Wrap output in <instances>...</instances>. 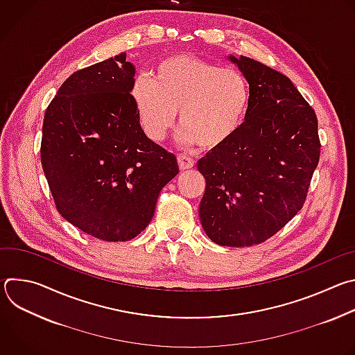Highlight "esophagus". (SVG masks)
Segmentation results:
<instances>
[{
  "label": "esophagus",
  "mask_w": 355,
  "mask_h": 355,
  "mask_svg": "<svg viewBox=\"0 0 355 355\" xmlns=\"http://www.w3.org/2000/svg\"><path fill=\"white\" fill-rule=\"evenodd\" d=\"M178 166H180V170L184 171V170H189L195 166L193 160L187 157V156H178Z\"/></svg>",
  "instance_id": "obj_1"
}]
</instances>
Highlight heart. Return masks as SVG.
<instances>
[{
    "label": "heart",
    "instance_id": "b5f03b06",
    "mask_svg": "<svg viewBox=\"0 0 355 355\" xmlns=\"http://www.w3.org/2000/svg\"><path fill=\"white\" fill-rule=\"evenodd\" d=\"M132 98L150 139L163 140L180 111V141L215 150L239 132L250 91L236 69L191 55H174L157 63L153 78H136Z\"/></svg>",
    "mask_w": 355,
    "mask_h": 355
}]
</instances>
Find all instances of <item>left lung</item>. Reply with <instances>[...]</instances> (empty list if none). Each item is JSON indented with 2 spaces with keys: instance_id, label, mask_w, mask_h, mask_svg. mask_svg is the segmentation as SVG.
I'll list each match as a JSON object with an SVG mask.
<instances>
[{
  "instance_id": "obj_1",
  "label": "left lung",
  "mask_w": 355,
  "mask_h": 355,
  "mask_svg": "<svg viewBox=\"0 0 355 355\" xmlns=\"http://www.w3.org/2000/svg\"><path fill=\"white\" fill-rule=\"evenodd\" d=\"M250 87L245 122L198 160L199 220L219 245L266 241L303 207L320 157L318 118L292 81L245 56H227Z\"/></svg>"
}]
</instances>
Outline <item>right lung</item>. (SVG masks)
Returning <instances> with one entry per match:
<instances>
[{
	"label": "right lung",
	"instance_id": "right-lung-1",
	"mask_svg": "<svg viewBox=\"0 0 355 355\" xmlns=\"http://www.w3.org/2000/svg\"><path fill=\"white\" fill-rule=\"evenodd\" d=\"M126 53L71 74L47 107L40 160L60 215L84 233L128 241L155 215L177 159L141 129Z\"/></svg>",
	"mask_w": 355,
	"mask_h": 355
}]
</instances>
